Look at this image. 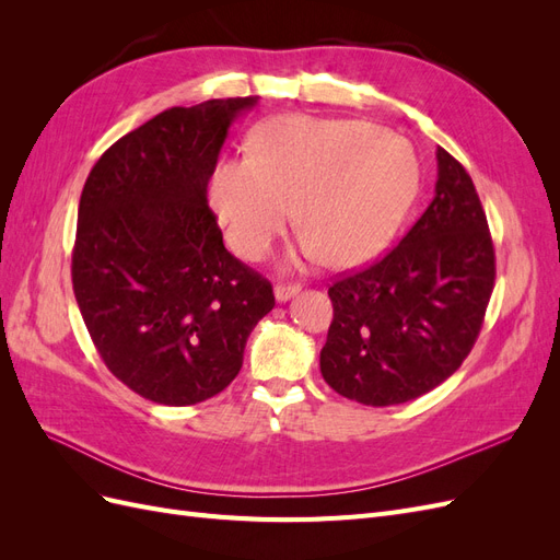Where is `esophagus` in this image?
<instances>
[{
	"instance_id": "esophagus-1",
	"label": "esophagus",
	"mask_w": 560,
	"mask_h": 560,
	"mask_svg": "<svg viewBox=\"0 0 560 560\" xmlns=\"http://www.w3.org/2000/svg\"><path fill=\"white\" fill-rule=\"evenodd\" d=\"M299 292H301V284H296V282H280V284H276V299L278 301H290Z\"/></svg>"
}]
</instances>
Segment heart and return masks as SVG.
<instances>
[{
	"mask_svg": "<svg viewBox=\"0 0 560 560\" xmlns=\"http://www.w3.org/2000/svg\"><path fill=\"white\" fill-rule=\"evenodd\" d=\"M418 182L411 144L350 118L278 116L252 132L249 156L219 159L210 206L229 245L257 261L290 222L301 257L352 266L381 252Z\"/></svg>",
	"mask_w": 560,
	"mask_h": 560,
	"instance_id": "b5f03b06",
	"label": "heart"
}]
</instances>
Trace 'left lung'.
<instances>
[{
    "instance_id": "left-lung-1",
    "label": "left lung",
    "mask_w": 560,
    "mask_h": 560,
    "mask_svg": "<svg viewBox=\"0 0 560 560\" xmlns=\"http://www.w3.org/2000/svg\"><path fill=\"white\" fill-rule=\"evenodd\" d=\"M495 287V249L465 167L436 149L434 198L397 247L329 287L322 378L366 406H393L453 376Z\"/></svg>"
}]
</instances>
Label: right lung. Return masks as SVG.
Here are the masks:
<instances>
[{"label":"right lung","instance_id":"1","mask_svg":"<svg viewBox=\"0 0 560 560\" xmlns=\"http://www.w3.org/2000/svg\"><path fill=\"white\" fill-rule=\"evenodd\" d=\"M257 97L173 107L116 140L83 184L72 284L100 358L140 397L206 401L238 376L273 287L224 247L208 179Z\"/></svg>","mask_w":560,"mask_h":560}]
</instances>
